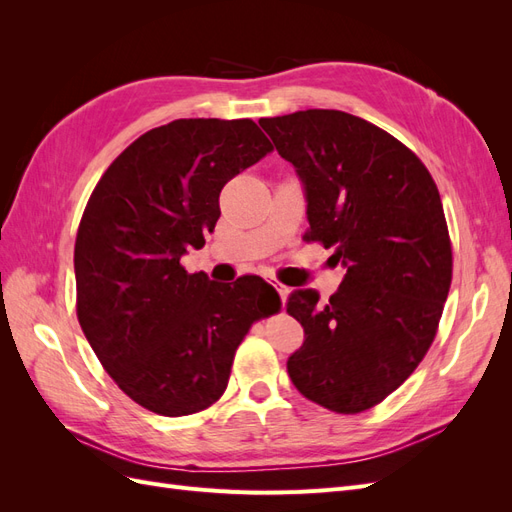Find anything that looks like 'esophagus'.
I'll return each instance as SVG.
<instances>
[{
    "instance_id": "obj_1",
    "label": "esophagus",
    "mask_w": 512,
    "mask_h": 512,
    "mask_svg": "<svg viewBox=\"0 0 512 512\" xmlns=\"http://www.w3.org/2000/svg\"><path fill=\"white\" fill-rule=\"evenodd\" d=\"M271 286L277 290V294H280V299H282V303H284V301H286V297H288V292H290V290H288V286H284L282 282H277V280H273V282H271Z\"/></svg>"
}]
</instances>
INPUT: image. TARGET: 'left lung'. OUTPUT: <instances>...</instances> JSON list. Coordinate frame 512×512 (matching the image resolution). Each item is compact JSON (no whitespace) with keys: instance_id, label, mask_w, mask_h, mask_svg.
<instances>
[{"instance_id":"1","label":"left lung","mask_w":512,"mask_h":512,"mask_svg":"<svg viewBox=\"0 0 512 512\" xmlns=\"http://www.w3.org/2000/svg\"><path fill=\"white\" fill-rule=\"evenodd\" d=\"M305 185L307 241L333 247L344 282L327 303L294 290L303 346L288 359L299 393L337 414L378 406L425 359L453 280L438 185L414 151L374 123L309 108L260 119Z\"/></svg>"}]
</instances>
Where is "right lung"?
<instances>
[{
  "mask_svg": "<svg viewBox=\"0 0 512 512\" xmlns=\"http://www.w3.org/2000/svg\"><path fill=\"white\" fill-rule=\"evenodd\" d=\"M271 151L252 119H175L123 149L87 200L76 316L106 374L149 412L213 406L247 331L282 305L258 275L228 286L181 267L215 228L224 185Z\"/></svg>",
  "mask_w": 512,
  "mask_h": 512,
  "instance_id": "obj_1",
  "label": "right lung"
}]
</instances>
